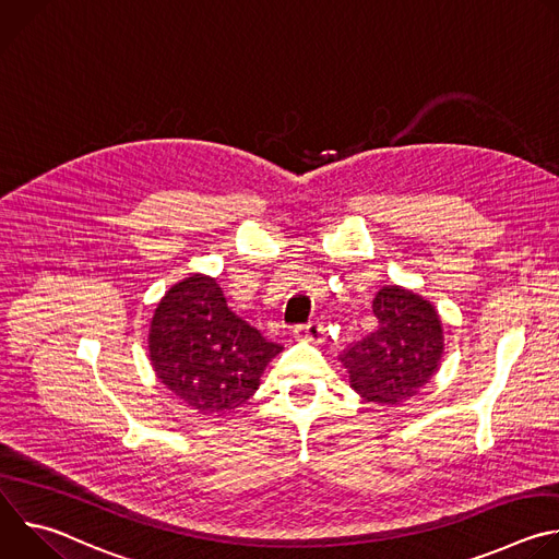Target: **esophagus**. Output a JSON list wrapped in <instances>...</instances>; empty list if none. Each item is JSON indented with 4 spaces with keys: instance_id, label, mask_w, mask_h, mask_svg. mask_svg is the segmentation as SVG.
<instances>
[{
    "instance_id": "esophagus-1",
    "label": "esophagus",
    "mask_w": 559,
    "mask_h": 559,
    "mask_svg": "<svg viewBox=\"0 0 559 559\" xmlns=\"http://www.w3.org/2000/svg\"><path fill=\"white\" fill-rule=\"evenodd\" d=\"M294 336H296V338H302V341H309V343H313V345L325 343V330H323L321 323H316V321H309L307 325L296 328V330H294Z\"/></svg>"
}]
</instances>
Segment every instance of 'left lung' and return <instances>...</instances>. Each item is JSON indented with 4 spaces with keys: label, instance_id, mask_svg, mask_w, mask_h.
<instances>
[{
    "label": "left lung",
    "instance_id": "left-lung-1",
    "mask_svg": "<svg viewBox=\"0 0 559 559\" xmlns=\"http://www.w3.org/2000/svg\"><path fill=\"white\" fill-rule=\"evenodd\" d=\"M378 330L343 354L349 386L365 403L397 407L438 371L444 354L442 318L414 289L384 285L373 298Z\"/></svg>",
    "mask_w": 559,
    "mask_h": 559
}]
</instances>
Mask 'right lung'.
Returning <instances> with one entry per match:
<instances>
[{
  "instance_id": "1",
  "label": "right lung",
  "mask_w": 559,
  "mask_h": 559,
  "mask_svg": "<svg viewBox=\"0 0 559 559\" xmlns=\"http://www.w3.org/2000/svg\"><path fill=\"white\" fill-rule=\"evenodd\" d=\"M281 349L227 307L216 278L199 272L158 300L147 334L156 378L203 416L246 405Z\"/></svg>"
}]
</instances>
